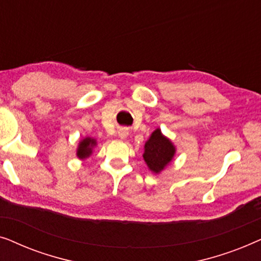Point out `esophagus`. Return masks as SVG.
Wrapping results in <instances>:
<instances>
[{"label": "esophagus", "instance_id": "1", "mask_svg": "<svg viewBox=\"0 0 261 261\" xmlns=\"http://www.w3.org/2000/svg\"><path fill=\"white\" fill-rule=\"evenodd\" d=\"M119 137H120V139H126L128 137L127 128H121V129L119 130Z\"/></svg>", "mask_w": 261, "mask_h": 261}]
</instances>
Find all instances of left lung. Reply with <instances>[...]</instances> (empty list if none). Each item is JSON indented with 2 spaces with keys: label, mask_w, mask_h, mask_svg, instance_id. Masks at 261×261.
Returning <instances> with one entry per match:
<instances>
[{
  "label": "left lung",
  "mask_w": 261,
  "mask_h": 261,
  "mask_svg": "<svg viewBox=\"0 0 261 261\" xmlns=\"http://www.w3.org/2000/svg\"><path fill=\"white\" fill-rule=\"evenodd\" d=\"M174 153H176L174 145L170 139L163 135L159 128H156L148 140L146 141L145 152L142 156H144L148 169L153 173L158 174L172 162Z\"/></svg>",
  "instance_id": "8db88e82"
}]
</instances>
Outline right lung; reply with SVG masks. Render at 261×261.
Instances as JSON below:
<instances>
[{
  "mask_svg": "<svg viewBox=\"0 0 261 261\" xmlns=\"http://www.w3.org/2000/svg\"><path fill=\"white\" fill-rule=\"evenodd\" d=\"M97 145V142H96L95 139L92 138H85L83 140L80 141V145H78V148H77V156L80 159H85L88 158V156H90V154L92 153V148L95 147V146Z\"/></svg>",
  "mask_w": 261,
  "mask_h": 261,
  "instance_id": "add662e5",
  "label": "right lung"
}]
</instances>
